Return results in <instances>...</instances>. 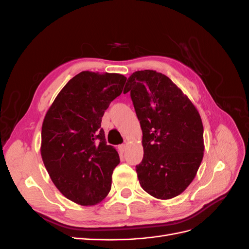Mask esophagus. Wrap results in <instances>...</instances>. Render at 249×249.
<instances>
[{
  "mask_svg": "<svg viewBox=\"0 0 249 249\" xmlns=\"http://www.w3.org/2000/svg\"><path fill=\"white\" fill-rule=\"evenodd\" d=\"M125 148H126V145H125V144H122V145L118 146V149H119L120 153H124V150H125Z\"/></svg>",
  "mask_w": 249,
  "mask_h": 249,
  "instance_id": "1",
  "label": "esophagus"
}]
</instances>
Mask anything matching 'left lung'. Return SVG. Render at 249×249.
I'll return each instance as SVG.
<instances>
[{"instance_id":"1","label":"left lung","mask_w":249,"mask_h":249,"mask_svg":"<svg viewBox=\"0 0 249 249\" xmlns=\"http://www.w3.org/2000/svg\"><path fill=\"white\" fill-rule=\"evenodd\" d=\"M129 91L143 135L139 183L158 199L176 197L192 183L202 161L199 113L175 83L156 71L133 72L124 90Z\"/></svg>"}]
</instances>
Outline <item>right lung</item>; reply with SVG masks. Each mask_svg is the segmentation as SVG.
<instances>
[{"label":"right lung","instance_id":"right-lung-1","mask_svg":"<svg viewBox=\"0 0 249 249\" xmlns=\"http://www.w3.org/2000/svg\"><path fill=\"white\" fill-rule=\"evenodd\" d=\"M125 81L119 73L82 71L61 89L44 116L43 164L57 189L78 205H97L110 192L119 156L106 143L101 123Z\"/></svg>","mask_w":249,"mask_h":249}]
</instances>
